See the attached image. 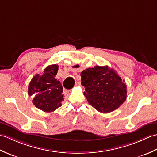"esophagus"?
Instances as JSON below:
<instances>
[{
  "mask_svg": "<svg viewBox=\"0 0 157 157\" xmlns=\"http://www.w3.org/2000/svg\"><path fill=\"white\" fill-rule=\"evenodd\" d=\"M81 85V82L80 81H77L75 82V86H80Z\"/></svg>",
  "mask_w": 157,
  "mask_h": 157,
  "instance_id": "1",
  "label": "esophagus"
}]
</instances>
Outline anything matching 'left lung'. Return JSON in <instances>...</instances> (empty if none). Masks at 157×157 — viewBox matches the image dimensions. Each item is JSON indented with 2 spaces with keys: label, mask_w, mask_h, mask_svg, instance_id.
I'll return each mask as SVG.
<instances>
[{
  "label": "left lung",
  "mask_w": 157,
  "mask_h": 157,
  "mask_svg": "<svg viewBox=\"0 0 157 157\" xmlns=\"http://www.w3.org/2000/svg\"><path fill=\"white\" fill-rule=\"evenodd\" d=\"M81 76V85L85 87V97L90 105L99 112H111L126 101L125 81L107 66L86 68Z\"/></svg>",
  "instance_id": "1"
}]
</instances>
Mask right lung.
<instances>
[{
    "mask_svg": "<svg viewBox=\"0 0 157 157\" xmlns=\"http://www.w3.org/2000/svg\"><path fill=\"white\" fill-rule=\"evenodd\" d=\"M58 70L56 64L48 66L42 75H35L29 85L28 95H33V105L45 112L55 111L64 101L63 86L55 78Z\"/></svg>",
    "mask_w": 157,
    "mask_h": 157,
    "instance_id": "add662e5",
    "label": "right lung"
}]
</instances>
